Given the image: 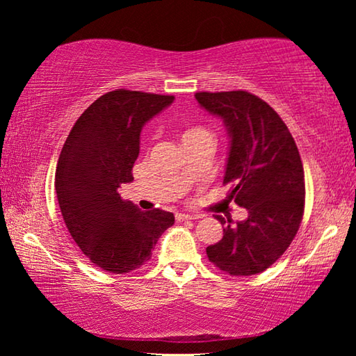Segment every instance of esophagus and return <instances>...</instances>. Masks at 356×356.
Masks as SVG:
<instances>
[{"mask_svg": "<svg viewBox=\"0 0 356 356\" xmlns=\"http://www.w3.org/2000/svg\"><path fill=\"white\" fill-rule=\"evenodd\" d=\"M201 215H188V213H176V220L177 221H184V220H200Z\"/></svg>", "mask_w": 356, "mask_h": 356, "instance_id": "1", "label": "esophagus"}]
</instances>
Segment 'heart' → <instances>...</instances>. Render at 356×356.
<instances>
[{"label": "heart", "instance_id": "heart-1", "mask_svg": "<svg viewBox=\"0 0 356 356\" xmlns=\"http://www.w3.org/2000/svg\"><path fill=\"white\" fill-rule=\"evenodd\" d=\"M201 135H209V131L202 127H191L185 131L182 140H186V138H193V136H201Z\"/></svg>", "mask_w": 356, "mask_h": 356}]
</instances>
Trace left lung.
I'll use <instances>...</instances> for the list:
<instances>
[{
    "instance_id": "1",
    "label": "left lung",
    "mask_w": 356,
    "mask_h": 356,
    "mask_svg": "<svg viewBox=\"0 0 356 356\" xmlns=\"http://www.w3.org/2000/svg\"><path fill=\"white\" fill-rule=\"evenodd\" d=\"M201 108L222 119L229 155L222 184L229 200L248 218L225 226L218 243L207 246L209 261L232 276L261 273L282 256L297 236L305 212V172L297 144L267 102L246 91L196 92Z\"/></svg>"
}]
</instances>
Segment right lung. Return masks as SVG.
<instances>
[{
    "label": "right lung",
    "instance_id": "obj_1",
    "mask_svg": "<svg viewBox=\"0 0 356 356\" xmlns=\"http://www.w3.org/2000/svg\"><path fill=\"white\" fill-rule=\"evenodd\" d=\"M172 102L174 95L106 92L78 118L59 155L55 188L65 226L83 254L110 273L140 268L174 225L171 212H141L118 193L134 180L143 125Z\"/></svg>",
    "mask_w": 356,
    "mask_h": 356
}]
</instances>
